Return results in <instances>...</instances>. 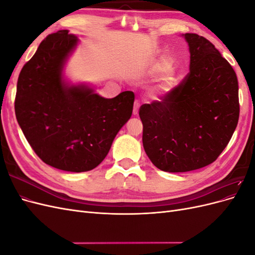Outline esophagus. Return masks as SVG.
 I'll return each instance as SVG.
<instances>
[{"label":"esophagus","mask_w":255,"mask_h":255,"mask_svg":"<svg viewBox=\"0 0 255 255\" xmlns=\"http://www.w3.org/2000/svg\"><path fill=\"white\" fill-rule=\"evenodd\" d=\"M138 112H139V103H138V102H135V103H134L133 115H134V116H137V115H138Z\"/></svg>","instance_id":"esophagus-1"}]
</instances>
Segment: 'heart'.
Instances as JSON below:
<instances>
[{"label": "heart", "mask_w": 255, "mask_h": 255, "mask_svg": "<svg viewBox=\"0 0 255 255\" xmlns=\"http://www.w3.org/2000/svg\"><path fill=\"white\" fill-rule=\"evenodd\" d=\"M149 71L151 73H160L152 86V96L154 98H163L170 94L177 82L175 68L172 65L168 66L167 59L161 58L150 66Z\"/></svg>", "instance_id": "obj_1"}]
</instances>
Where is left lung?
<instances>
[{"label":"left lung","mask_w":255,"mask_h":255,"mask_svg":"<svg viewBox=\"0 0 255 255\" xmlns=\"http://www.w3.org/2000/svg\"><path fill=\"white\" fill-rule=\"evenodd\" d=\"M182 36L189 47V73L161 101L139 110L143 149L153 165L166 172L212 164L229 143L239 118L232 66L206 38Z\"/></svg>","instance_id":"obj_1"}]
</instances>
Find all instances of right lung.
<instances>
[{
    "label": "right lung",
    "instance_id": "add662e5",
    "mask_svg": "<svg viewBox=\"0 0 255 255\" xmlns=\"http://www.w3.org/2000/svg\"><path fill=\"white\" fill-rule=\"evenodd\" d=\"M79 43L61 29L49 35L20 72L14 112L23 134L45 164L70 172L102 163L120 128L132 116L134 92L113 99L86 84L74 85L64 69Z\"/></svg>",
    "mask_w": 255,
    "mask_h": 255
}]
</instances>
